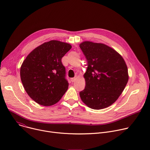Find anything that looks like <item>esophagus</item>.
I'll return each instance as SVG.
<instances>
[{
	"label": "esophagus",
	"mask_w": 150,
	"mask_h": 150,
	"mask_svg": "<svg viewBox=\"0 0 150 150\" xmlns=\"http://www.w3.org/2000/svg\"><path fill=\"white\" fill-rule=\"evenodd\" d=\"M75 80H76V78H72L71 79V82H75Z\"/></svg>",
	"instance_id": "34e87169"
}]
</instances>
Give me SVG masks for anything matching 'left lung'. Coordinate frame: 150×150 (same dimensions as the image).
<instances>
[{"instance_id": "1", "label": "left lung", "mask_w": 150, "mask_h": 150, "mask_svg": "<svg viewBox=\"0 0 150 150\" xmlns=\"http://www.w3.org/2000/svg\"><path fill=\"white\" fill-rule=\"evenodd\" d=\"M79 47L87 61L83 75L85 87L79 92L82 101L89 108L99 110L115 103L128 81V72L123 57L102 43L83 41Z\"/></svg>"}]
</instances>
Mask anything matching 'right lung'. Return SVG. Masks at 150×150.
Wrapping results in <instances>:
<instances>
[{
  "label": "right lung",
  "instance_id": "right-lung-1",
  "mask_svg": "<svg viewBox=\"0 0 150 150\" xmlns=\"http://www.w3.org/2000/svg\"><path fill=\"white\" fill-rule=\"evenodd\" d=\"M71 45L57 40L45 42L33 50L21 65L20 76L28 95L38 104L57 103L68 88L62 58Z\"/></svg>",
  "mask_w": 150,
  "mask_h": 150
}]
</instances>
